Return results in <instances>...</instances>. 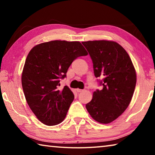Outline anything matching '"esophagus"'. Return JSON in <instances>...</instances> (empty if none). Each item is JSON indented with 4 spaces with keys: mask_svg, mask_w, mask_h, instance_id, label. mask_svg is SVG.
<instances>
[{
    "mask_svg": "<svg viewBox=\"0 0 155 155\" xmlns=\"http://www.w3.org/2000/svg\"><path fill=\"white\" fill-rule=\"evenodd\" d=\"M77 92H81V91H83V90H81V89H77Z\"/></svg>",
    "mask_w": 155,
    "mask_h": 155,
    "instance_id": "esophagus-1",
    "label": "esophagus"
}]
</instances>
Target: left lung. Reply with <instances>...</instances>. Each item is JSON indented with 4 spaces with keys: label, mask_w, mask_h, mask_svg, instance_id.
<instances>
[{
    "label": "left lung",
    "mask_w": 155,
    "mask_h": 155,
    "mask_svg": "<svg viewBox=\"0 0 155 155\" xmlns=\"http://www.w3.org/2000/svg\"><path fill=\"white\" fill-rule=\"evenodd\" d=\"M82 43L92 59L94 75L103 78V90L94 91L86 109L96 122L109 124L129 105L137 81L135 67L125 49L114 41Z\"/></svg>",
    "instance_id": "left-lung-1"
}]
</instances>
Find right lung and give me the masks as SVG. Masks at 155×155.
Masks as SVG:
<instances>
[{
    "label": "right lung",
    "instance_id": "right-lung-1",
    "mask_svg": "<svg viewBox=\"0 0 155 155\" xmlns=\"http://www.w3.org/2000/svg\"><path fill=\"white\" fill-rule=\"evenodd\" d=\"M80 41L54 40L39 44L28 52L22 73L26 101L41 122L57 125L65 119L74 94L68 87L59 90V78L80 56L87 55Z\"/></svg>",
    "mask_w": 155,
    "mask_h": 155
}]
</instances>
